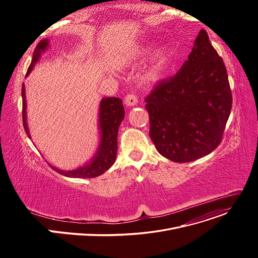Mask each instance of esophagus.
<instances>
[{
  "instance_id": "34e87169",
  "label": "esophagus",
  "mask_w": 258,
  "mask_h": 258,
  "mask_svg": "<svg viewBox=\"0 0 258 258\" xmlns=\"http://www.w3.org/2000/svg\"><path fill=\"white\" fill-rule=\"evenodd\" d=\"M137 103H138V98H137L136 95L130 94L125 97V104L127 106H134V105H136Z\"/></svg>"
}]
</instances>
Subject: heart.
<instances>
[{"instance_id": "b5f03b06", "label": "heart", "mask_w": 258, "mask_h": 258, "mask_svg": "<svg viewBox=\"0 0 258 258\" xmlns=\"http://www.w3.org/2000/svg\"><path fill=\"white\" fill-rule=\"evenodd\" d=\"M155 49H156V44L150 43L141 47L139 50L135 52V56H136V58L146 57L148 55H151V54L155 51ZM172 56H173L172 50L168 46H163L159 48L155 53L152 63L146 72L147 78L153 81H158L161 78H163L169 69Z\"/></svg>"}]
</instances>
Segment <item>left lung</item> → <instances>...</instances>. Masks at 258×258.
Listing matches in <instances>:
<instances>
[{
  "label": "left lung",
  "instance_id": "left-lung-1",
  "mask_svg": "<svg viewBox=\"0 0 258 258\" xmlns=\"http://www.w3.org/2000/svg\"><path fill=\"white\" fill-rule=\"evenodd\" d=\"M145 102L150 136L163 157L184 163L218 147L231 112L232 95L224 61L204 29L180 71L159 83Z\"/></svg>",
  "mask_w": 258,
  "mask_h": 258
}]
</instances>
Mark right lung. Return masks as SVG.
Listing matches in <instances>:
<instances>
[{"instance_id": "obj_1", "label": "right lung", "mask_w": 258, "mask_h": 258, "mask_svg": "<svg viewBox=\"0 0 258 258\" xmlns=\"http://www.w3.org/2000/svg\"><path fill=\"white\" fill-rule=\"evenodd\" d=\"M50 48V39L46 38L40 42L35 48L32 56V61L27 71L26 77H28L34 66L39 61L42 54ZM26 89L25 85L22 86V98H23V124L26 134L31 139L30 132L27 123V101H26ZM124 118V107L122 100L117 97H103L99 103L98 111V131H99V142L97 150L94 156L85 163L72 170H62L54 167L50 163L51 168L68 178H95L102 174L110 168L116 160L117 155V137L121 121Z\"/></svg>"}]
</instances>
